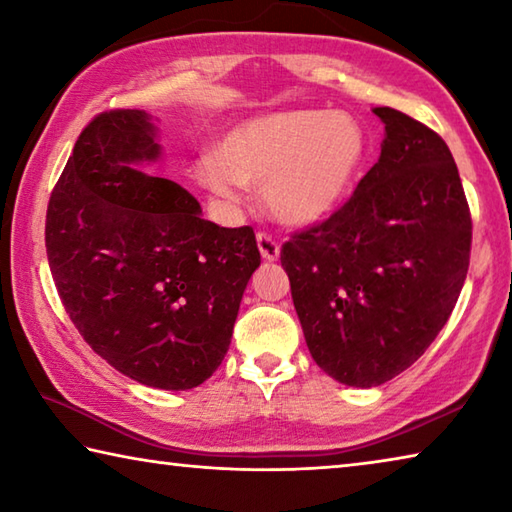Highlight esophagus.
<instances>
[{
    "instance_id": "obj_1",
    "label": "esophagus",
    "mask_w": 512,
    "mask_h": 512,
    "mask_svg": "<svg viewBox=\"0 0 512 512\" xmlns=\"http://www.w3.org/2000/svg\"><path fill=\"white\" fill-rule=\"evenodd\" d=\"M257 248L266 262L280 259V246H277V241L271 235H266V232H257Z\"/></svg>"
}]
</instances>
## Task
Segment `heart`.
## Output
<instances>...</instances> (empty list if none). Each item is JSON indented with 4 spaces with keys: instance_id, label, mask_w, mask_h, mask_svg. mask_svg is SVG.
Listing matches in <instances>:
<instances>
[{
    "instance_id": "b5f03b06",
    "label": "heart",
    "mask_w": 512,
    "mask_h": 512,
    "mask_svg": "<svg viewBox=\"0 0 512 512\" xmlns=\"http://www.w3.org/2000/svg\"><path fill=\"white\" fill-rule=\"evenodd\" d=\"M366 155V131L348 112L284 110L230 128L194 173L228 205L241 203L239 185L259 187L275 221L305 228L339 210Z\"/></svg>"
}]
</instances>
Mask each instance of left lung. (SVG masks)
Instances as JSON below:
<instances>
[{
	"label": "left lung",
	"mask_w": 512,
	"mask_h": 512,
	"mask_svg": "<svg viewBox=\"0 0 512 512\" xmlns=\"http://www.w3.org/2000/svg\"><path fill=\"white\" fill-rule=\"evenodd\" d=\"M381 155L341 210L282 246L311 357L345 386L400 375L436 339L470 266L472 219L443 137L375 108Z\"/></svg>",
	"instance_id": "left-lung-1"
}]
</instances>
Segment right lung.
Here are the masks:
<instances>
[{"instance_id": "1", "label": "right lung", "mask_w": 512, "mask_h": 512, "mask_svg": "<svg viewBox=\"0 0 512 512\" xmlns=\"http://www.w3.org/2000/svg\"><path fill=\"white\" fill-rule=\"evenodd\" d=\"M160 153L149 112L94 117L51 192L45 244L85 343L144 386L187 391L221 366L262 257L253 228L205 221L187 189L137 167Z\"/></svg>"}]
</instances>
